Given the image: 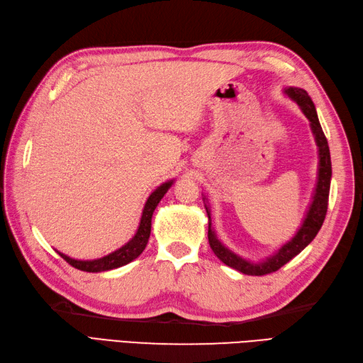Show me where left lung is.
<instances>
[{
  "instance_id": "8db88e82",
  "label": "left lung",
  "mask_w": 363,
  "mask_h": 363,
  "mask_svg": "<svg viewBox=\"0 0 363 363\" xmlns=\"http://www.w3.org/2000/svg\"><path fill=\"white\" fill-rule=\"evenodd\" d=\"M285 94H287L291 99H295L301 109H303L306 117L309 118L312 133L315 135V140H317L318 154H320L318 182H317V189H315L313 201L309 207V212H307V217L303 223V226L299 228L296 235L293 237L289 243H285L273 257L267 259L265 262H262V264H251V262L238 257L237 254L229 251L226 246H223L220 243V240L215 237V233L212 230L211 213H209V209L206 207L207 217H209V233H207V237H209V245L213 254L225 265L250 276H264V274L274 273L281 267L287 264V262H290L293 257L298 256V254L313 240L315 235L318 234V230L321 229L323 221H325L326 212H328L330 176H333V165H330V152H329L328 138L325 133H323L317 111H315V106L309 94H307L306 90L298 89V87H290L285 90Z\"/></svg>"
}]
</instances>
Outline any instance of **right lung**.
<instances>
[{
  "mask_svg": "<svg viewBox=\"0 0 363 363\" xmlns=\"http://www.w3.org/2000/svg\"><path fill=\"white\" fill-rule=\"evenodd\" d=\"M172 184H173V181L162 184L160 187H157L150 195L148 201H146V204L143 207L140 226H138L134 238L133 240H129L125 246H121L120 250L109 254V256H104V257L96 259V260H74V259H70L68 256H65V254H62V252H59V256L64 260H67L72 267L81 269V272H89V273L107 272V269L118 268V267L129 264V262H133L134 259L140 256L145 250L146 243H148V238L151 234L152 212H154V209H156V206L159 204L160 199L164 198V195L167 194V190L172 187Z\"/></svg>",
  "mask_w": 363,
  "mask_h": 363,
  "instance_id": "right-lung-1",
  "label": "right lung"
}]
</instances>
